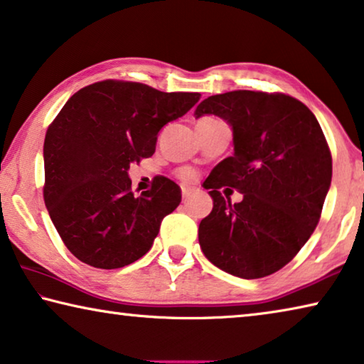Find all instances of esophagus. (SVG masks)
I'll return each mask as SVG.
<instances>
[{
	"mask_svg": "<svg viewBox=\"0 0 364 364\" xmlns=\"http://www.w3.org/2000/svg\"><path fill=\"white\" fill-rule=\"evenodd\" d=\"M181 194H183V200H188L189 199V196H191L193 193H191V189L189 188H181Z\"/></svg>",
	"mask_w": 364,
	"mask_h": 364,
	"instance_id": "obj_1",
	"label": "esophagus"
}]
</instances>
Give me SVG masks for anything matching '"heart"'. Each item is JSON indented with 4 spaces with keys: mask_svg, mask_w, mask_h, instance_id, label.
Returning a JSON list of instances; mask_svg holds the SVG:
<instances>
[{
    "mask_svg": "<svg viewBox=\"0 0 364 364\" xmlns=\"http://www.w3.org/2000/svg\"><path fill=\"white\" fill-rule=\"evenodd\" d=\"M180 176H181V180H184V181H191L193 178H194V173L191 171V170H181L180 171Z\"/></svg>",
    "mask_w": 364,
    "mask_h": 364,
    "instance_id": "1",
    "label": "heart"
}]
</instances>
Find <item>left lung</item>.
Masks as SVG:
<instances>
[{
    "instance_id": "8db88e82",
    "label": "left lung",
    "mask_w": 364,
    "mask_h": 364,
    "mask_svg": "<svg viewBox=\"0 0 364 364\" xmlns=\"http://www.w3.org/2000/svg\"><path fill=\"white\" fill-rule=\"evenodd\" d=\"M232 126V157L204 183L213 200L199 223V245L218 269L240 279L280 270L313 235L331 188L332 157L313 112L285 94L233 90L212 95L194 117ZM244 194L232 205L220 188Z\"/></svg>"
}]
</instances>
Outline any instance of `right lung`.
Listing matches in <instances>:
<instances>
[{"label": "right lung", "instance_id": "add662e5", "mask_svg": "<svg viewBox=\"0 0 364 364\" xmlns=\"http://www.w3.org/2000/svg\"><path fill=\"white\" fill-rule=\"evenodd\" d=\"M199 97L102 80L65 103L45 136L43 199L79 261L119 269L151 250L164 217L180 205L181 189L159 176L136 198L129 165L154 155L159 131L186 114Z\"/></svg>", "mask_w": 364, "mask_h": 364}]
</instances>
